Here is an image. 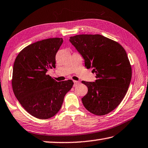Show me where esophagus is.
I'll use <instances>...</instances> for the list:
<instances>
[{
	"label": "esophagus",
	"instance_id": "34e87169",
	"mask_svg": "<svg viewBox=\"0 0 148 148\" xmlns=\"http://www.w3.org/2000/svg\"><path fill=\"white\" fill-rule=\"evenodd\" d=\"M73 82H74V86H76L77 85L79 84H80V82L79 81H77V80H74Z\"/></svg>",
	"mask_w": 148,
	"mask_h": 148
}]
</instances>
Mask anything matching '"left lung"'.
<instances>
[{
  "label": "left lung",
  "mask_w": 148,
  "mask_h": 148,
  "mask_svg": "<svg viewBox=\"0 0 148 148\" xmlns=\"http://www.w3.org/2000/svg\"><path fill=\"white\" fill-rule=\"evenodd\" d=\"M69 41L84 59L85 66L96 73L95 82L82 81L88 93L84 106L96 115H104L118 106L132 79V67L121 44L101 35H78Z\"/></svg>",
  "instance_id": "1"
}]
</instances>
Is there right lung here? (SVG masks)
Segmentation results:
<instances>
[{"mask_svg": "<svg viewBox=\"0 0 148 148\" xmlns=\"http://www.w3.org/2000/svg\"><path fill=\"white\" fill-rule=\"evenodd\" d=\"M62 42V38L36 42L22 49L14 62L13 93L27 112L37 119L56 115L73 85L71 80L58 82L46 75L55 68V56Z\"/></svg>", "mask_w": 148, "mask_h": 148, "instance_id": "obj_1", "label": "right lung"}]
</instances>
